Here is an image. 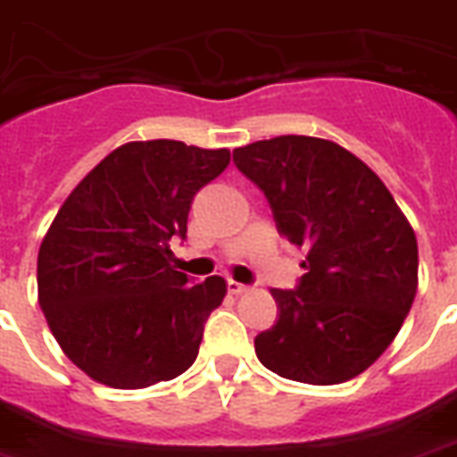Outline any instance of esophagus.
<instances>
[{
	"mask_svg": "<svg viewBox=\"0 0 457 457\" xmlns=\"http://www.w3.org/2000/svg\"><path fill=\"white\" fill-rule=\"evenodd\" d=\"M226 289H228V295H236V297L248 292V287H245V285H241V282H236V279H228V282H226Z\"/></svg>",
	"mask_w": 457,
	"mask_h": 457,
	"instance_id": "esophagus-1",
	"label": "esophagus"
}]
</instances>
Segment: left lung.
<instances>
[{
    "mask_svg": "<svg viewBox=\"0 0 457 457\" xmlns=\"http://www.w3.org/2000/svg\"><path fill=\"white\" fill-rule=\"evenodd\" d=\"M233 162L265 192L278 231L306 248L297 289H272L279 319L255 336L258 361L304 385L361 375L416 297L411 224L385 182L334 141L278 136L236 148Z\"/></svg>",
    "mask_w": 457,
    "mask_h": 457,
    "instance_id": "obj_1",
    "label": "left lung"
}]
</instances>
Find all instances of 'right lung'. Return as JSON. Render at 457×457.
<instances>
[{
  "label": "right lung",
  "mask_w": 457,
  "mask_h": 457,
  "mask_svg": "<svg viewBox=\"0 0 457 457\" xmlns=\"http://www.w3.org/2000/svg\"><path fill=\"white\" fill-rule=\"evenodd\" d=\"M228 160L168 138L123 143L62 202L38 251V304L95 382L143 389L196 361L226 279L192 285L170 265V238H185L192 199Z\"/></svg>",
  "instance_id": "add662e5"
}]
</instances>
